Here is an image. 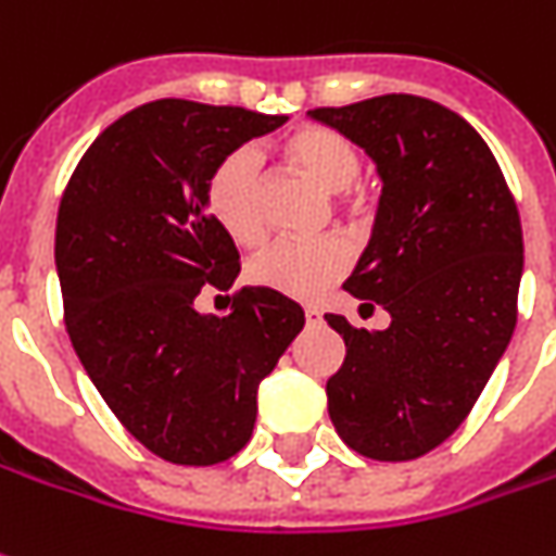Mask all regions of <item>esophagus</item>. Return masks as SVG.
<instances>
[{
  "label": "esophagus",
  "instance_id": "obj_1",
  "mask_svg": "<svg viewBox=\"0 0 556 556\" xmlns=\"http://www.w3.org/2000/svg\"><path fill=\"white\" fill-rule=\"evenodd\" d=\"M304 319H307V323H323V313L316 307H304Z\"/></svg>",
  "mask_w": 556,
  "mask_h": 556
}]
</instances>
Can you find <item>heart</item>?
Returning <instances> with one entry per match:
<instances>
[{
  "instance_id": "b5f03b06",
  "label": "heart",
  "mask_w": 556,
  "mask_h": 556,
  "mask_svg": "<svg viewBox=\"0 0 556 556\" xmlns=\"http://www.w3.org/2000/svg\"><path fill=\"white\" fill-rule=\"evenodd\" d=\"M286 157L298 173L316 182L328 194H341L356 182L362 173L358 149L346 136L326 127H304L282 142ZM258 179H262V154L243 146L218 161L206 185V206L233 243L252 247L264 233L262 206H258ZM353 262L350 247L338 237L326 240H277L264 247L249 262V279L262 289L313 301L326 294L346 274Z\"/></svg>"
}]
</instances>
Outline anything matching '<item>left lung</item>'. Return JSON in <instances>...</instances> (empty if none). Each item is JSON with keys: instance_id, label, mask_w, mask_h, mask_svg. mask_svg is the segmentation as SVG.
<instances>
[{"instance_id": "1", "label": "left lung", "mask_w": 556, "mask_h": 556, "mask_svg": "<svg viewBox=\"0 0 556 556\" xmlns=\"http://www.w3.org/2000/svg\"><path fill=\"white\" fill-rule=\"evenodd\" d=\"M307 115L356 142L383 185L343 289L387 309L389 326L328 313L346 343L328 417L362 456L417 459L459 429L511 341L523 277L515 198L481 134L432 100L387 93Z\"/></svg>"}]
</instances>
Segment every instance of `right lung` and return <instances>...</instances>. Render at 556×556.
Segmentation results:
<instances>
[{"label": "right lung", "mask_w": 556, "mask_h": 556, "mask_svg": "<svg viewBox=\"0 0 556 556\" xmlns=\"http://www.w3.org/2000/svg\"><path fill=\"white\" fill-rule=\"evenodd\" d=\"M286 121L154 100L93 139L60 200L54 262L72 346L124 429L176 466L243 451L258 387L304 328L301 304L262 286L237 294L228 316L194 304L240 274L206 206L210 176Z\"/></svg>", "instance_id": "obj_1"}]
</instances>
